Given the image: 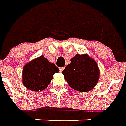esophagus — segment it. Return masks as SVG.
I'll use <instances>...</instances> for the list:
<instances>
[{
    "instance_id": "1",
    "label": "esophagus",
    "mask_w": 126,
    "mask_h": 126,
    "mask_svg": "<svg viewBox=\"0 0 126 126\" xmlns=\"http://www.w3.org/2000/svg\"><path fill=\"white\" fill-rule=\"evenodd\" d=\"M64 69H65V67H60V68H59V71H60V72H62Z\"/></svg>"
}]
</instances>
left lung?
Listing matches in <instances>:
<instances>
[{"instance_id": "obj_1", "label": "left lung", "mask_w": 126, "mask_h": 126, "mask_svg": "<svg viewBox=\"0 0 126 126\" xmlns=\"http://www.w3.org/2000/svg\"><path fill=\"white\" fill-rule=\"evenodd\" d=\"M69 86L79 92H89L99 79V69L96 61L87 54H77L62 71Z\"/></svg>"}]
</instances>
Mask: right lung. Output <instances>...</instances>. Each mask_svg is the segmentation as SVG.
<instances>
[{
	"instance_id": "obj_1",
	"label": "right lung",
	"mask_w": 126,
	"mask_h": 126,
	"mask_svg": "<svg viewBox=\"0 0 126 126\" xmlns=\"http://www.w3.org/2000/svg\"><path fill=\"white\" fill-rule=\"evenodd\" d=\"M59 69L49 62L44 55L27 63L23 69V84L25 88L32 91H42L51 82L55 73Z\"/></svg>"
}]
</instances>
